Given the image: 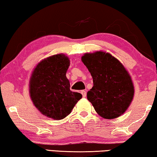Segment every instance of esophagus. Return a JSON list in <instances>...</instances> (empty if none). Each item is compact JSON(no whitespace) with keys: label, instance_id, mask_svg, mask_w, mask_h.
I'll list each match as a JSON object with an SVG mask.
<instances>
[{"label":"esophagus","instance_id":"34e87169","mask_svg":"<svg viewBox=\"0 0 157 157\" xmlns=\"http://www.w3.org/2000/svg\"><path fill=\"white\" fill-rule=\"evenodd\" d=\"M81 94H82L83 98H85L86 96V91H84V90H82V91H81Z\"/></svg>","mask_w":157,"mask_h":157}]
</instances>
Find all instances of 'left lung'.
Returning <instances> with one entry per match:
<instances>
[{"label": "left lung", "instance_id": "left-lung-1", "mask_svg": "<svg viewBox=\"0 0 157 157\" xmlns=\"http://www.w3.org/2000/svg\"><path fill=\"white\" fill-rule=\"evenodd\" d=\"M93 78L94 86L87 98L99 116L106 119L119 117L130 106L134 94L132 78L119 60L104 51L81 57Z\"/></svg>", "mask_w": 157, "mask_h": 157}]
</instances>
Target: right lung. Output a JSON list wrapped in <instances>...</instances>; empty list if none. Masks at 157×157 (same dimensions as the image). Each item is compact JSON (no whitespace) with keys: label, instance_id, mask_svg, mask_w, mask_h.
Instances as JSON below:
<instances>
[{"label":"right lung","instance_id":"obj_1","mask_svg":"<svg viewBox=\"0 0 157 157\" xmlns=\"http://www.w3.org/2000/svg\"><path fill=\"white\" fill-rule=\"evenodd\" d=\"M69 66V59L61 53L42 60L33 71L29 82L30 96L34 106L47 117L64 119L82 98L80 93L70 90L66 76Z\"/></svg>","mask_w":157,"mask_h":157}]
</instances>
